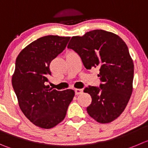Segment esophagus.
<instances>
[{
	"mask_svg": "<svg viewBox=\"0 0 148 148\" xmlns=\"http://www.w3.org/2000/svg\"><path fill=\"white\" fill-rule=\"evenodd\" d=\"M83 93L82 89H79V88H75V95H78V94H81Z\"/></svg>",
	"mask_w": 148,
	"mask_h": 148,
	"instance_id": "obj_1",
	"label": "esophagus"
}]
</instances>
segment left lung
Segmentation results:
<instances>
[{"mask_svg":"<svg viewBox=\"0 0 148 148\" xmlns=\"http://www.w3.org/2000/svg\"><path fill=\"white\" fill-rule=\"evenodd\" d=\"M67 48L78 53L87 70L99 68V87L84 90L92 99L86 110L99 123H110L124 110L133 90L134 63L126 43L114 33L94 29L72 37Z\"/></svg>","mask_w":148,"mask_h":148,"instance_id":"obj_1","label":"left lung"}]
</instances>
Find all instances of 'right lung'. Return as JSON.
Masks as SVG:
<instances>
[{"label":"right lung","instance_id":"1","mask_svg":"<svg viewBox=\"0 0 148 148\" xmlns=\"http://www.w3.org/2000/svg\"><path fill=\"white\" fill-rule=\"evenodd\" d=\"M70 37L46 36L32 42L17 56L12 86L19 108L33 124L51 129L65 118L75 91H57L45 85L50 63L63 51Z\"/></svg>","mask_w":148,"mask_h":148}]
</instances>
